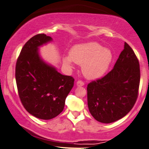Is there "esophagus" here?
Wrapping results in <instances>:
<instances>
[{"instance_id":"1","label":"esophagus","mask_w":149,"mask_h":149,"mask_svg":"<svg viewBox=\"0 0 149 149\" xmlns=\"http://www.w3.org/2000/svg\"><path fill=\"white\" fill-rule=\"evenodd\" d=\"M77 86H84V82L82 81L79 80L77 82Z\"/></svg>"}]
</instances>
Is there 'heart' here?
Listing matches in <instances>:
<instances>
[{
    "mask_svg": "<svg viewBox=\"0 0 149 149\" xmlns=\"http://www.w3.org/2000/svg\"><path fill=\"white\" fill-rule=\"evenodd\" d=\"M113 60V53L108 48L97 42L77 44L70 51V56L63 58V62L71 66L73 61L81 65L83 74L89 79H96L105 74Z\"/></svg>",
    "mask_w": 149,
    "mask_h": 149,
    "instance_id": "obj_1",
    "label": "heart"
}]
</instances>
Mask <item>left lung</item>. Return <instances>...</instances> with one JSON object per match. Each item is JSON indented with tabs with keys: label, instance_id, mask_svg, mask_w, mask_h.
<instances>
[{
	"label": "left lung",
	"instance_id": "left-lung-1",
	"mask_svg": "<svg viewBox=\"0 0 149 149\" xmlns=\"http://www.w3.org/2000/svg\"><path fill=\"white\" fill-rule=\"evenodd\" d=\"M140 80L136 54L125 42L113 68L87 87L89 111L96 120L111 123L125 116L136 103Z\"/></svg>",
	"mask_w": 149,
	"mask_h": 149
}]
</instances>
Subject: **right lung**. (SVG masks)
<instances>
[{"instance_id": "right-lung-1", "label": "right lung", "mask_w": 149, "mask_h": 149, "mask_svg": "<svg viewBox=\"0 0 149 149\" xmlns=\"http://www.w3.org/2000/svg\"><path fill=\"white\" fill-rule=\"evenodd\" d=\"M51 37L38 34L24 44L15 65L19 97L25 109L38 118L50 120L63 111L74 79L57 72L40 57L38 48Z\"/></svg>"}]
</instances>
